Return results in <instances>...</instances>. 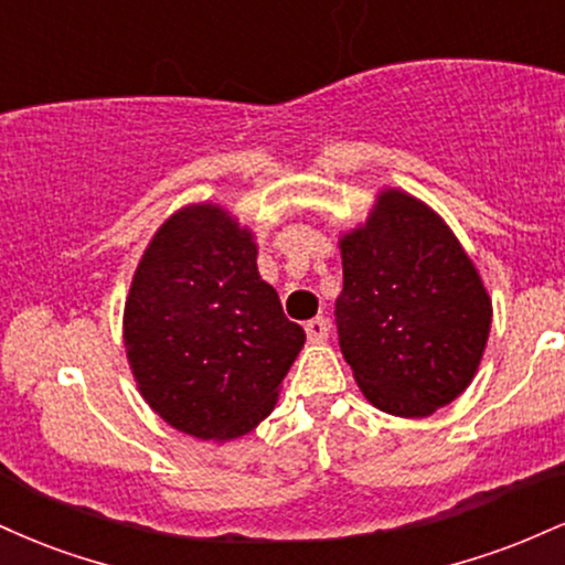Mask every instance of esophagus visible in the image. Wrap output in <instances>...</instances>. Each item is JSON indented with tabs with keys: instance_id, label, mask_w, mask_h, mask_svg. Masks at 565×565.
<instances>
[{
	"instance_id": "esophagus-1",
	"label": "esophagus",
	"mask_w": 565,
	"mask_h": 565,
	"mask_svg": "<svg viewBox=\"0 0 565 565\" xmlns=\"http://www.w3.org/2000/svg\"><path fill=\"white\" fill-rule=\"evenodd\" d=\"M305 334H308L310 342H321L329 337V321L319 316V319H310L305 323Z\"/></svg>"
}]
</instances>
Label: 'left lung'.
I'll list each match as a JSON object with an SVG mask.
<instances>
[{
	"label": "left lung",
	"instance_id": "obj_1",
	"mask_svg": "<svg viewBox=\"0 0 565 565\" xmlns=\"http://www.w3.org/2000/svg\"><path fill=\"white\" fill-rule=\"evenodd\" d=\"M340 249L337 334L366 398L395 417L451 404L481 364L491 300L449 225L387 188Z\"/></svg>",
	"mask_w": 565,
	"mask_h": 565
}]
</instances>
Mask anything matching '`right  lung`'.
<instances>
[{"instance_id":"1","label":"right lung","mask_w":565,"mask_h":565,"mask_svg":"<svg viewBox=\"0 0 565 565\" xmlns=\"http://www.w3.org/2000/svg\"><path fill=\"white\" fill-rule=\"evenodd\" d=\"M302 345V327L257 274L252 231L215 204L161 225L129 287L125 348L164 423L201 440L246 436L274 412Z\"/></svg>"}]
</instances>
